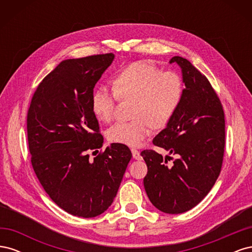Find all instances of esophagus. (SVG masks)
<instances>
[{
	"mask_svg": "<svg viewBox=\"0 0 252 252\" xmlns=\"http://www.w3.org/2000/svg\"><path fill=\"white\" fill-rule=\"evenodd\" d=\"M131 152H132V157H133V158H135V159H142V157H141V155H140V151L139 150H136V149H131Z\"/></svg>",
	"mask_w": 252,
	"mask_h": 252,
	"instance_id": "obj_1",
	"label": "esophagus"
}]
</instances>
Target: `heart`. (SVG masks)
<instances>
[{
	"mask_svg": "<svg viewBox=\"0 0 252 252\" xmlns=\"http://www.w3.org/2000/svg\"><path fill=\"white\" fill-rule=\"evenodd\" d=\"M184 84L175 71H162L146 63H133L120 70L112 79V90L96 88L91 95V111L108 123L114 116L118 100H133L130 122H119L108 129V140L138 147L151 133V125L165 127L177 113Z\"/></svg>",
	"mask_w": 252,
	"mask_h": 252,
	"instance_id": "heart-1",
	"label": "heart"
}]
</instances>
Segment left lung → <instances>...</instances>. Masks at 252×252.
Instances as JSON below:
<instances>
[{"label": "left lung", "mask_w": 252, "mask_h": 252, "mask_svg": "<svg viewBox=\"0 0 252 252\" xmlns=\"http://www.w3.org/2000/svg\"><path fill=\"white\" fill-rule=\"evenodd\" d=\"M182 69L184 94L166 128L152 141L177 157L143 150L147 165L144 187L150 202L165 213L178 215L193 208L208 194L222 168L225 148L223 106L208 79L188 60L173 57Z\"/></svg>", "instance_id": "left-lung-1"}]
</instances>
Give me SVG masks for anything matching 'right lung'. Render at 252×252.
Masks as SVG:
<instances>
[{
    "instance_id": "add662e5",
    "label": "right lung",
    "mask_w": 252,
    "mask_h": 252,
    "mask_svg": "<svg viewBox=\"0 0 252 252\" xmlns=\"http://www.w3.org/2000/svg\"><path fill=\"white\" fill-rule=\"evenodd\" d=\"M113 53L62 61L39 84L27 113L32 165L50 199L72 216L94 218L108 209L132 157L112 143L94 161L88 150L103 146L91 111L96 82Z\"/></svg>"
}]
</instances>
